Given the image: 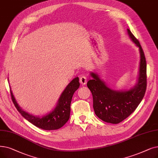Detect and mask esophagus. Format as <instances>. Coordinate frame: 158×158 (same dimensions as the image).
Here are the masks:
<instances>
[{"label": "esophagus", "mask_w": 158, "mask_h": 158, "mask_svg": "<svg viewBox=\"0 0 158 158\" xmlns=\"http://www.w3.org/2000/svg\"><path fill=\"white\" fill-rule=\"evenodd\" d=\"M79 81H80V83L81 85H86L87 83V80H86V77L85 76V75H81L79 78Z\"/></svg>", "instance_id": "34e87169"}]
</instances>
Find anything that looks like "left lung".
I'll return each instance as SVG.
<instances>
[{"label": "left lung", "mask_w": 158, "mask_h": 158, "mask_svg": "<svg viewBox=\"0 0 158 158\" xmlns=\"http://www.w3.org/2000/svg\"><path fill=\"white\" fill-rule=\"evenodd\" d=\"M130 38L139 47L140 52L139 73L135 86L126 91H115L108 88L95 73L87 83L93 97V107L95 115L105 122L118 124L131 114L138 106L145 95L147 88V63L142 47L129 29Z\"/></svg>", "instance_id": "left-lung-1"}]
</instances>
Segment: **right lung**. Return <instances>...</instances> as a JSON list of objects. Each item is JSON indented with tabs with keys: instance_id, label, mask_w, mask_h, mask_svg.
Wrapping results in <instances>:
<instances>
[{
	"instance_id": "1",
	"label": "right lung",
	"mask_w": 158,
	"mask_h": 158,
	"mask_svg": "<svg viewBox=\"0 0 158 158\" xmlns=\"http://www.w3.org/2000/svg\"><path fill=\"white\" fill-rule=\"evenodd\" d=\"M79 77L73 79L61 94L56 108L52 112L42 117H37L24 111L17 104L11 90H10V93L13 104L26 119L38 128L46 130H52L61 128L69 119L72 96L79 88Z\"/></svg>"
}]
</instances>
